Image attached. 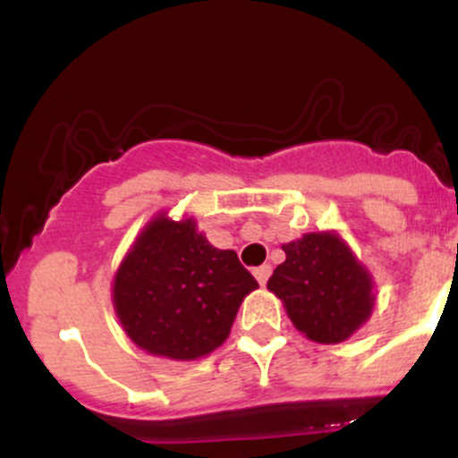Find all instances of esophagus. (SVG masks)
I'll return each mask as SVG.
<instances>
[{
    "label": "esophagus",
    "mask_w": 458,
    "mask_h": 458,
    "mask_svg": "<svg viewBox=\"0 0 458 458\" xmlns=\"http://www.w3.org/2000/svg\"><path fill=\"white\" fill-rule=\"evenodd\" d=\"M269 276H271V265H260L254 269V277L259 280L260 286H265L267 280H269Z\"/></svg>",
    "instance_id": "34e87169"
}]
</instances>
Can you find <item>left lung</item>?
<instances>
[{
    "label": "left lung",
    "instance_id": "1",
    "mask_svg": "<svg viewBox=\"0 0 458 458\" xmlns=\"http://www.w3.org/2000/svg\"><path fill=\"white\" fill-rule=\"evenodd\" d=\"M267 288L282 299L288 318L320 344H338L370 318L375 308L370 273L335 233H310L282 245Z\"/></svg>",
    "mask_w": 458,
    "mask_h": 458
}]
</instances>
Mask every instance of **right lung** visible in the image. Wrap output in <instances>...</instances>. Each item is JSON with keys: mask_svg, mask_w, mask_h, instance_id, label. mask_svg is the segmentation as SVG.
Wrapping results in <instances>:
<instances>
[{"mask_svg": "<svg viewBox=\"0 0 458 458\" xmlns=\"http://www.w3.org/2000/svg\"><path fill=\"white\" fill-rule=\"evenodd\" d=\"M259 282L233 250H217L196 219L157 215L141 230L114 277V308L146 353L189 361L230 335L241 301Z\"/></svg>", "mask_w": 458, "mask_h": 458, "instance_id": "obj_1", "label": "right lung"}]
</instances>
